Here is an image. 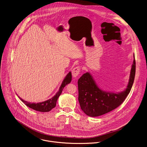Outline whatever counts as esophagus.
I'll return each mask as SVG.
<instances>
[{
	"mask_svg": "<svg viewBox=\"0 0 147 147\" xmlns=\"http://www.w3.org/2000/svg\"><path fill=\"white\" fill-rule=\"evenodd\" d=\"M80 70H81V67L80 66H77L74 68H73V69L72 70V76L74 78H77L78 77V76L79 75L80 73Z\"/></svg>",
	"mask_w": 147,
	"mask_h": 147,
	"instance_id": "obj_1",
	"label": "esophagus"
}]
</instances>
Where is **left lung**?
<instances>
[{"mask_svg":"<svg viewBox=\"0 0 147 147\" xmlns=\"http://www.w3.org/2000/svg\"><path fill=\"white\" fill-rule=\"evenodd\" d=\"M136 71L135 55L127 88L119 92L105 91L96 84L89 72L78 81V100L81 110L91 117H99L117 108L125 100L134 84Z\"/></svg>","mask_w":147,"mask_h":147,"instance_id":"left-lung-1","label":"left lung"}]
</instances>
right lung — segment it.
<instances>
[{
  "label": "right lung",
  "mask_w": 147,
  "mask_h": 147,
  "mask_svg": "<svg viewBox=\"0 0 147 147\" xmlns=\"http://www.w3.org/2000/svg\"><path fill=\"white\" fill-rule=\"evenodd\" d=\"M71 73L70 71L65 77L64 80H63L61 86L59 87L58 92L56 93V94L52 97V98L45 100L44 102H39V103H30L29 102L26 101L22 99L21 98H19L20 100L28 107H29L30 109H33L36 111H38L40 112H49L52 109L55 108L56 106V102L57 101V99L59 98V95H61L62 90L65 86L70 84L71 81Z\"/></svg>",
  "instance_id": "1"
}]
</instances>
